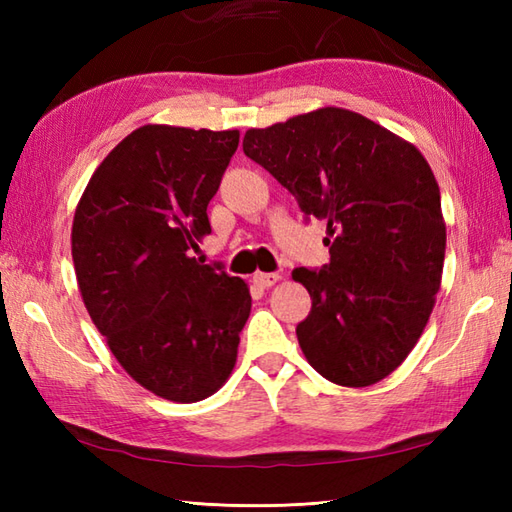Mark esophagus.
Returning <instances> with one entry per match:
<instances>
[{
  "label": "esophagus",
  "mask_w": 512,
  "mask_h": 512,
  "mask_svg": "<svg viewBox=\"0 0 512 512\" xmlns=\"http://www.w3.org/2000/svg\"><path fill=\"white\" fill-rule=\"evenodd\" d=\"M279 279H281L279 273H255V275H253V281H255V284H257L259 288L275 286Z\"/></svg>",
  "instance_id": "34e87169"
}]
</instances>
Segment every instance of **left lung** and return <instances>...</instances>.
I'll return each mask as SVG.
<instances>
[{
	"label": "left lung",
	"mask_w": 512,
	"mask_h": 512,
	"mask_svg": "<svg viewBox=\"0 0 512 512\" xmlns=\"http://www.w3.org/2000/svg\"><path fill=\"white\" fill-rule=\"evenodd\" d=\"M244 154L328 224L330 264L292 270L312 299L301 352L336 385L378 383L418 343L440 290L447 226L429 162L341 107L248 129Z\"/></svg>",
	"instance_id": "8db88e82"
}]
</instances>
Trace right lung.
<instances>
[{
	"label": "right lung",
	"instance_id": "right-lung-1",
	"mask_svg": "<svg viewBox=\"0 0 512 512\" xmlns=\"http://www.w3.org/2000/svg\"><path fill=\"white\" fill-rule=\"evenodd\" d=\"M237 143V129L138 127L96 167L74 211L85 308L125 372L165 400L209 398L237 361L246 281L195 257Z\"/></svg>",
	"mask_w": 512,
	"mask_h": 512
}]
</instances>
